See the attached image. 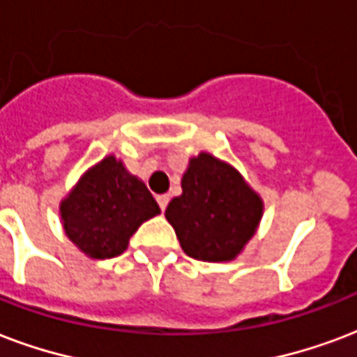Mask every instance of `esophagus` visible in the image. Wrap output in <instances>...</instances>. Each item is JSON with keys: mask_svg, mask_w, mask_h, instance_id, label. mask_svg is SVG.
Instances as JSON below:
<instances>
[{"mask_svg": "<svg viewBox=\"0 0 357 357\" xmlns=\"http://www.w3.org/2000/svg\"><path fill=\"white\" fill-rule=\"evenodd\" d=\"M157 202H159V208L165 211L168 206V202H170V197H168V195H159V197H157Z\"/></svg>", "mask_w": 357, "mask_h": 357, "instance_id": "obj_1", "label": "esophagus"}]
</instances>
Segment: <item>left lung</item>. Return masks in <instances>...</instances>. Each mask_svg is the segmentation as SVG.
Masks as SVG:
<instances>
[{
	"instance_id": "8db88e82",
	"label": "left lung",
	"mask_w": 357,
	"mask_h": 357,
	"mask_svg": "<svg viewBox=\"0 0 357 357\" xmlns=\"http://www.w3.org/2000/svg\"><path fill=\"white\" fill-rule=\"evenodd\" d=\"M181 189L165 215L185 255L202 262L234 260L257 232L262 198L236 168L206 151L189 160Z\"/></svg>"
}]
</instances>
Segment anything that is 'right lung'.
Returning <instances> with one entry per match:
<instances>
[{"instance_id": "add662e5", "label": "right lung", "mask_w": 357, "mask_h": 357, "mask_svg": "<svg viewBox=\"0 0 357 357\" xmlns=\"http://www.w3.org/2000/svg\"><path fill=\"white\" fill-rule=\"evenodd\" d=\"M159 213L144 181L114 155L89 168L59 204L67 238L95 260L121 255L138 227Z\"/></svg>"}]
</instances>
